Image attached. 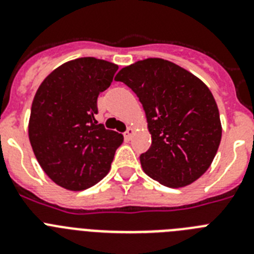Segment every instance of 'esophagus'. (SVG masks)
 I'll list each match as a JSON object with an SVG mask.
<instances>
[{
  "label": "esophagus",
  "instance_id": "1",
  "mask_svg": "<svg viewBox=\"0 0 254 254\" xmlns=\"http://www.w3.org/2000/svg\"><path fill=\"white\" fill-rule=\"evenodd\" d=\"M133 132H134V129L132 128V127H128V128H127V131L125 132V138H126V140H131Z\"/></svg>",
  "mask_w": 254,
  "mask_h": 254
}]
</instances>
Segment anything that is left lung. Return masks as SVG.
<instances>
[{"label": "left lung", "mask_w": 254, "mask_h": 254, "mask_svg": "<svg viewBox=\"0 0 254 254\" xmlns=\"http://www.w3.org/2000/svg\"><path fill=\"white\" fill-rule=\"evenodd\" d=\"M121 81L137 95L151 146L140 155L143 172L170 188L193 183L208 169L221 140V123L210 89L178 64L147 58L122 68Z\"/></svg>", "instance_id": "left-lung-1"}]
</instances>
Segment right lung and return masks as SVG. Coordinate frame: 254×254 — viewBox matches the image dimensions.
<instances>
[{"label":"right lung","instance_id":"1","mask_svg":"<svg viewBox=\"0 0 254 254\" xmlns=\"http://www.w3.org/2000/svg\"><path fill=\"white\" fill-rule=\"evenodd\" d=\"M117 69L107 61L77 58L49 73L35 94L29 140L42 169L66 190H86L104 178L123 142L94 117Z\"/></svg>","mask_w":254,"mask_h":254}]
</instances>
